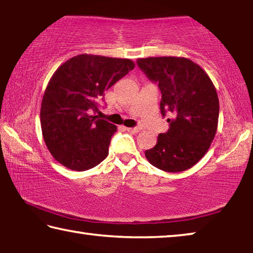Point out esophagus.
<instances>
[{
	"label": "esophagus",
	"mask_w": 253,
	"mask_h": 253,
	"mask_svg": "<svg viewBox=\"0 0 253 253\" xmlns=\"http://www.w3.org/2000/svg\"><path fill=\"white\" fill-rule=\"evenodd\" d=\"M127 131L129 132H138L142 130V127H132V128H126Z\"/></svg>",
	"instance_id": "1"
}]
</instances>
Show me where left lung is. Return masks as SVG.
<instances>
[{
	"label": "left lung",
	"instance_id": "obj_1",
	"mask_svg": "<svg viewBox=\"0 0 253 253\" xmlns=\"http://www.w3.org/2000/svg\"><path fill=\"white\" fill-rule=\"evenodd\" d=\"M137 65L160 88L162 116L172 114L169 130L158 135L156 145L145 151V156L165 172L191 169L215 136L220 109L215 87L207 72L186 58H143Z\"/></svg>",
	"mask_w": 253,
	"mask_h": 253
}]
</instances>
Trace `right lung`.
<instances>
[{
	"label": "right lung",
	"instance_id": "right-lung-1",
	"mask_svg": "<svg viewBox=\"0 0 253 253\" xmlns=\"http://www.w3.org/2000/svg\"><path fill=\"white\" fill-rule=\"evenodd\" d=\"M134 68L129 59L93 54L76 55L58 68L40 111L42 135L55 161L81 172L105 160L117 127L90 110L97 111L105 91Z\"/></svg>",
	"mask_w": 253,
	"mask_h": 253
}]
</instances>
